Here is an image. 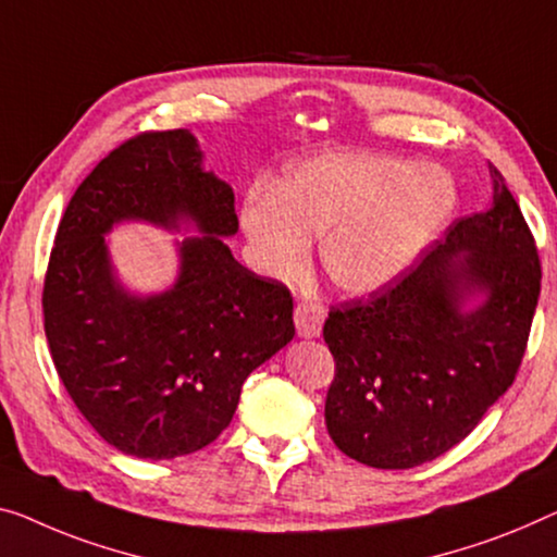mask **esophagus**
<instances>
[{
  "mask_svg": "<svg viewBox=\"0 0 557 557\" xmlns=\"http://www.w3.org/2000/svg\"><path fill=\"white\" fill-rule=\"evenodd\" d=\"M322 322H325V310L320 305L312 302H300L295 307V327L300 337H320L322 332Z\"/></svg>",
  "mask_w": 557,
  "mask_h": 557,
  "instance_id": "obj_1",
  "label": "esophagus"
}]
</instances>
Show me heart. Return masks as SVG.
Returning <instances> with one entry per match:
<instances>
[{
	"instance_id": "heart-1",
	"label": "heart",
	"mask_w": 557,
	"mask_h": 557,
	"mask_svg": "<svg viewBox=\"0 0 557 557\" xmlns=\"http://www.w3.org/2000/svg\"><path fill=\"white\" fill-rule=\"evenodd\" d=\"M458 189L435 164L400 157L327 152L289 164L275 193L250 189L239 225L262 275H300L320 239L332 285L350 295L387 287L445 230Z\"/></svg>"
}]
</instances>
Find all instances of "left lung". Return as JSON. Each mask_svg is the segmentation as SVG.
Segmentation results:
<instances>
[{
  "label": "left lung",
  "mask_w": 557,
  "mask_h": 557,
  "mask_svg": "<svg viewBox=\"0 0 557 557\" xmlns=\"http://www.w3.org/2000/svg\"><path fill=\"white\" fill-rule=\"evenodd\" d=\"M493 205L460 218L368 300L332 307L327 433L347 458L408 470L458 445L518 375L541 295L535 239L503 174Z\"/></svg>",
  "instance_id": "8db88e82"
}]
</instances>
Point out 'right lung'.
Listing matches in <instances>:
<instances>
[{"label": "right lung", "mask_w": 557, "mask_h": 557, "mask_svg": "<svg viewBox=\"0 0 557 557\" xmlns=\"http://www.w3.org/2000/svg\"><path fill=\"white\" fill-rule=\"evenodd\" d=\"M122 221L175 240L173 287L129 294L103 237ZM235 195L205 170L189 129L112 149L66 205L45 277V332L66 393L104 443L143 460L202 450L230 425L247 375L295 337L282 282L243 268L225 243Z\"/></svg>", "instance_id": "add662e5"}]
</instances>
